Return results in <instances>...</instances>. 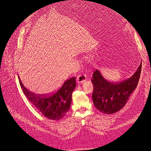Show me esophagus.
I'll use <instances>...</instances> for the list:
<instances>
[{"label":"esophagus","instance_id":"obj_1","mask_svg":"<svg viewBox=\"0 0 151 151\" xmlns=\"http://www.w3.org/2000/svg\"><path fill=\"white\" fill-rule=\"evenodd\" d=\"M86 80V76L85 75H79L77 77L76 81L79 84H81L84 83V82Z\"/></svg>","mask_w":151,"mask_h":151}]
</instances>
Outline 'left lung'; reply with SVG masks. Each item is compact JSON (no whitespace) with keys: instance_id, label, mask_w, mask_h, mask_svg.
<instances>
[{"instance_id":"1","label":"left lung","mask_w":151,"mask_h":151,"mask_svg":"<svg viewBox=\"0 0 151 151\" xmlns=\"http://www.w3.org/2000/svg\"><path fill=\"white\" fill-rule=\"evenodd\" d=\"M141 67L142 62L130 77L116 83L106 80L99 70H95L92 79L94 87L92 98L97 109L109 115L116 113L124 107L130 96L138 84Z\"/></svg>"}]
</instances>
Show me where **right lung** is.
I'll return each instance as SVG.
<instances>
[{
  "instance_id": "add662e5",
  "label": "right lung",
  "mask_w": 151,
  "mask_h": 151,
  "mask_svg": "<svg viewBox=\"0 0 151 151\" xmlns=\"http://www.w3.org/2000/svg\"><path fill=\"white\" fill-rule=\"evenodd\" d=\"M18 77L23 93L44 116L50 120H58L69 110L72 94L76 87L75 77L67 80L60 89L50 95L35 94L30 92L22 84L19 76Z\"/></svg>"
}]
</instances>
